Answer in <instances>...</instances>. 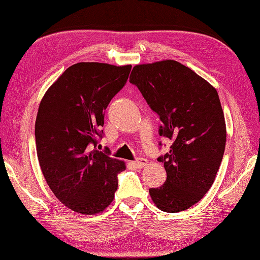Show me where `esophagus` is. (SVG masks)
Segmentation results:
<instances>
[{"instance_id":"1","label":"esophagus","mask_w":260,"mask_h":260,"mask_svg":"<svg viewBox=\"0 0 260 260\" xmlns=\"http://www.w3.org/2000/svg\"><path fill=\"white\" fill-rule=\"evenodd\" d=\"M146 165H148V159H145V158H138V159L134 162V166L137 169H142Z\"/></svg>"}]
</instances>
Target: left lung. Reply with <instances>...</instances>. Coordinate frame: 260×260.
I'll return each mask as SVG.
<instances>
[{"mask_svg": "<svg viewBox=\"0 0 260 260\" xmlns=\"http://www.w3.org/2000/svg\"><path fill=\"white\" fill-rule=\"evenodd\" d=\"M129 82L136 85L162 122L160 136L173 140L158 160L165 184L149 190L157 208L179 212L203 199L220 168L226 125L216 88L190 68L172 59L136 64Z\"/></svg>", "mask_w": 260, "mask_h": 260, "instance_id": "8db88e82", "label": "left lung"}]
</instances>
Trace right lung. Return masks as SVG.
Listing matches in <instances>:
<instances>
[{"mask_svg":"<svg viewBox=\"0 0 260 260\" xmlns=\"http://www.w3.org/2000/svg\"><path fill=\"white\" fill-rule=\"evenodd\" d=\"M132 66L77 62L44 93L35 123L42 174L55 197L83 214L104 211L114 201L125 162L95 150L103 111L125 85Z\"/></svg>","mask_w":260,"mask_h":260,"instance_id":"1","label":"right lung"}]
</instances>
